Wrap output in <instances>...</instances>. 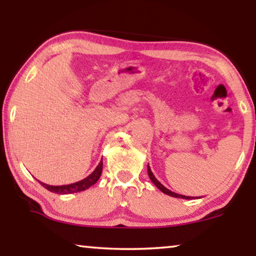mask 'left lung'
Segmentation results:
<instances>
[{
    "instance_id": "1",
    "label": "left lung",
    "mask_w": 256,
    "mask_h": 256,
    "mask_svg": "<svg viewBox=\"0 0 256 256\" xmlns=\"http://www.w3.org/2000/svg\"><path fill=\"white\" fill-rule=\"evenodd\" d=\"M148 174H149V178H150V180H152V183L155 184L156 186L160 190L163 192V194H168V196H171V197H174V198H182V199H191V197H186V196H183V194H174V192L170 191L169 188H166V186H164L163 184H160V182L156 180V177L154 176V174H152V169H150L149 164H148Z\"/></svg>"
}]
</instances>
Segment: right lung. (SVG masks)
Returning <instances> with one entry per match:
<instances>
[{"label":"right lung","instance_id":"add662e5","mask_svg":"<svg viewBox=\"0 0 256 256\" xmlns=\"http://www.w3.org/2000/svg\"><path fill=\"white\" fill-rule=\"evenodd\" d=\"M101 172H102V160H100L99 166L96 168V170L93 171L90 176H87L84 180L76 182V183L73 184H68V185H59V186H54V185H48L45 183H42L40 182V185L46 188V190L54 192V194H76V192H82L84 190H87V188L92 186L99 180L101 176Z\"/></svg>","mask_w":256,"mask_h":256}]
</instances>
